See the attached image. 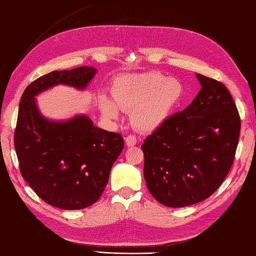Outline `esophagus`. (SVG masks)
Here are the masks:
<instances>
[{
    "instance_id": "34e87169",
    "label": "esophagus",
    "mask_w": 256,
    "mask_h": 256,
    "mask_svg": "<svg viewBox=\"0 0 256 256\" xmlns=\"http://www.w3.org/2000/svg\"><path fill=\"white\" fill-rule=\"evenodd\" d=\"M126 140V144L128 145V146H134V145L136 144V136H134V134H129L125 138Z\"/></svg>"
}]
</instances>
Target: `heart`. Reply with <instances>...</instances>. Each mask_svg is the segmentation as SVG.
<instances>
[{
    "label": "heart",
    "mask_w": 256,
    "mask_h": 256,
    "mask_svg": "<svg viewBox=\"0 0 256 256\" xmlns=\"http://www.w3.org/2000/svg\"><path fill=\"white\" fill-rule=\"evenodd\" d=\"M184 86L176 78L160 72L128 75L117 80L114 102L103 98L101 110L108 118L118 116V108L131 112L132 124L140 130L153 131L168 120L182 101Z\"/></svg>",
    "instance_id": "heart-1"
}]
</instances>
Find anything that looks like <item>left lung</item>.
Returning <instances> with one entry per match:
<instances>
[{"label": "left lung", "instance_id": "obj_1", "mask_svg": "<svg viewBox=\"0 0 256 256\" xmlns=\"http://www.w3.org/2000/svg\"><path fill=\"white\" fill-rule=\"evenodd\" d=\"M196 76L202 84L196 98L141 146L148 188L170 208L210 197L228 174L239 141L241 120L228 89L214 78Z\"/></svg>", "mask_w": 256, "mask_h": 256}]
</instances>
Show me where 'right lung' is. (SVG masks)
<instances>
[{"mask_svg": "<svg viewBox=\"0 0 256 256\" xmlns=\"http://www.w3.org/2000/svg\"><path fill=\"white\" fill-rule=\"evenodd\" d=\"M94 74L92 66L52 71L32 82L20 99L14 134L20 174L40 199L60 209L80 210L98 202L124 139L94 126L87 116L47 120L34 96L58 84L82 89Z\"/></svg>", "mask_w": 256, "mask_h": 256, "instance_id": "1", "label": "right lung"}]
</instances>
